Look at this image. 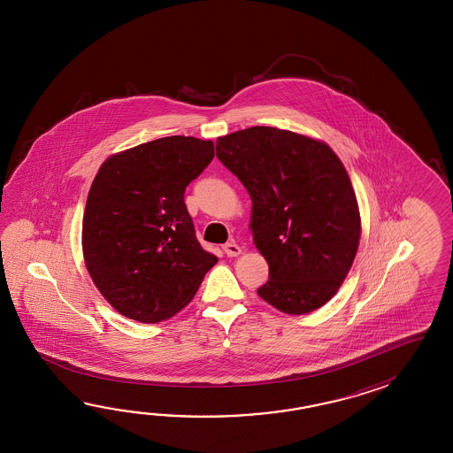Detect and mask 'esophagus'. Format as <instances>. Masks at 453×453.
<instances>
[{
    "instance_id": "obj_1",
    "label": "esophagus",
    "mask_w": 453,
    "mask_h": 453,
    "mask_svg": "<svg viewBox=\"0 0 453 453\" xmlns=\"http://www.w3.org/2000/svg\"><path fill=\"white\" fill-rule=\"evenodd\" d=\"M223 250H225V254H226L228 257H236V256H240L241 254V248L236 242H226V244L223 246Z\"/></svg>"
}]
</instances>
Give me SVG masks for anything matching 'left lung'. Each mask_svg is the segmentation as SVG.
<instances>
[{"label": "left lung", "instance_id": "1", "mask_svg": "<svg viewBox=\"0 0 453 453\" xmlns=\"http://www.w3.org/2000/svg\"><path fill=\"white\" fill-rule=\"evenodd\" d=\"M217 157L252 201L250 230L269 264L257 295L295 316L324 306L361 236L357 196L335 152L306 135L254 126L219 137Z\"/></svg>", "mask_w": 453, "mask_h": 453}]
</instances>
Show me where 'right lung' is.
Returning <instances> with one entry per match:
<instances>
[{
    "label": "right lung",
    "instance_id": "1",
    "mask_svg": "<svg viewBox=\"0 0 453 453\" xmlns=\"http://www.w3.org/2000/svg\"><path fill=\"white\" fill-rule=\"evenodd\" d=\"M212 158V141L170 135L100 166L87 197L82 250L96 288L126 318H172L217 264L184 203L188 184Z\"/></svg>",
    "mask_w": 453,
    "mask_h": 453
}]
</instances>
